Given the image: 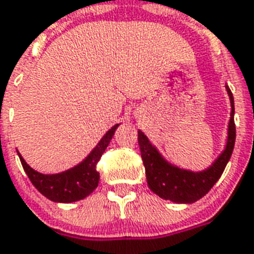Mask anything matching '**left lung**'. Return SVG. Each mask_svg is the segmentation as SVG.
Returning a JSON list of instances; mask_svg holds the SVG:
<instances>
[{
	"mask_svg": "<svg viewBox=\"0 0 254 254\" xmlns=\"http://www.w3.org/2000/svg\"><path fill=\"white\" fill-rule=\"evenodd\" d=\"M226 89L231 102L227 142L225 150L211 163V166L202 171L194 173L190 170L180 169L175 165H171L163 158L158 149L144 135V132L137 131V139H139L142 163L145 166L148 187L161 198L173 201L177 204H192L194 201L204 197L221 178L226 165L231 158L236 137L235 122H234V114H235L234 96L228 85H226Z\"/></svg>",
	"mask_w": 254,
	"mask_h": 254,
	"instance_id": "left-lung-1",
	"label": "left lung"
}]
</instances>
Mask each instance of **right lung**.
I'll list each match as a JSON object with an SVG mask.
<instances>
[{
  "instance_id": "1",
  "label": "right lung",
  "mask_w": 254,
  "mask_h": 254,
  "mask_svg": "<svg viewBox=\"0 0 254 254\" xmlns=\"http://www.w3.org/2000/svg\"><path fill=\"white\" fill-rule=\"evenodd\" d=\"M118 126L119 125L113 126L112 128L105 133L104 137L98 141L93 150L85 157V160L64 173H39L32 167H29V165H27L26 161L20 156V153L18 152L19 160L36 190L50 201L68 204V202L83 200L97 188L98 182H100V173L96 170V165L104 154L105 149L108 148L109 142L112 140L115 129L118 128Z\"/></svg>"
}]
</instances>
